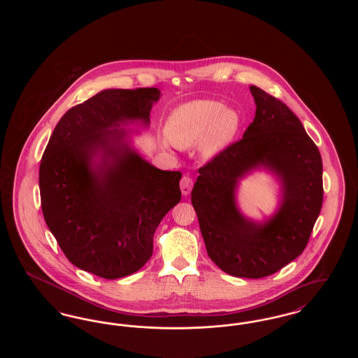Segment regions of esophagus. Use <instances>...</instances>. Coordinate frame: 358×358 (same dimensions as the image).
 Segmentation results:
<instances>
[{
  "instance_id": "1",
  "label": "esophagus",
  "mask_w": 358,
  "mask_h": 358,
  "mask_svg": "<svg viewBox=\"0 0 358 358\" xmlns=\"http://www.w3.org/2000/svg\"><path fill=\"white\" fill-rule=\"evenodd\" d=\"M180 187H181V192L184 196H187L193 187V180L189 177V176H184L181 178V182H180Z\"/></svg>"
}]
</instances>
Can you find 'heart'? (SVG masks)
Returning a JSON list of instances; mask_svg holds the SVG:
<instances>
[{"mask_svg": "<svg viewBox=\"0 0 358 358\" xmlns=\"http://www.w3.org/2000/svg\"><path fill=\"white\" fill-rule=\"evenodd\" d=\"M240 117L234 108L217 101H193L176 108L165 126L168 139L177 148L197 144L199 153L210 159L224 152L234 141ZM168 146V142H162Z\"/></svg>", "mask_w": 358, "mask_h": 358, "instance_id": "1", "label": "heart"}]
</instances>
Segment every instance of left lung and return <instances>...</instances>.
I'll list each match as a JSON object with an SVG mask.
<instances>
[{
	"label": "left lung",
	"mask_w": 358,
	"mask_h": 358,
	"mask_svg": "<svg viewBox=\"0 0 358 358\" xmlns=\"http://www.w3.org/2000/svg\"><path fill=\"white\" fill-rule=\"evenodd\" d=\"M254 122L243 138L213 157L192 190L206 252L224 273L259 279L279 271L306 248L324 200L322 158L289 107L256 85ZM257 167L282 184L280 208L266 222L247 220L236 204L238 180Z\"/></svg>",
	"instance_id": "8db88e82"
}]
</instances>
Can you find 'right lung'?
Returning a JSON list of instances; mask_svg holds the SVG:
<instances>
[{"instance_id":"add662e5","label":"right lung","mask_w":358,"mask_h":358,"mask_svg":"<svg viewBox=\"0 0 358 358\" xmlns=\"http://www.w3.org/2000/svg\"><path fill=\"white\" fill-rule=\"evenodd\" d=\"M159 96L154 87L103 90L62 117L41 158V209L52 235L73 266L104 279L145 266L158 224L181 200L182 174L145 161L118 129L148 126Z\"/></svg>"}]
</instances>
